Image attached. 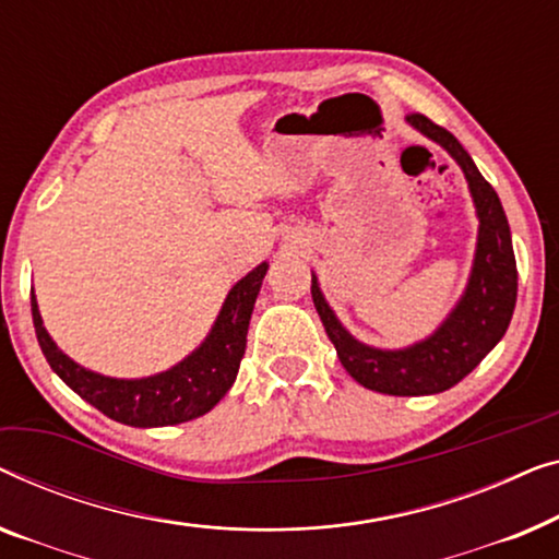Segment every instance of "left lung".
<instances>
[{"label": "left lung", "instance_id": "1", "mask_svg": "<svg viewBox=\"0 0 559 559\" xmlns=\"http://www.w3.org/2000/svg\"><path fill=\"white\" fill-rule=\"evenodd\" d=\"M407 123L418 129L423 136L433 139L459 162L476 204V255L461 301L428 340L405 349H377L357 342L342 326L336 313L329 309L317 276L311 273L313 306H317L321 324L336 347L344 369L361 388L400 397L436 395V392L451 390L453 384H459L507 334L516 304L512 233H509L499 194L481 177L474 159L451 131H445L443 126L433 123L423 114H411Z\"/></svg>", "mask_w": 559, "mask_h": 559}]
</instances>
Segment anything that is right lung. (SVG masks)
I'll return each instance as SVG.
<instances>
[{"instance_id":"right-lung-1","label":"right lung","mask_w":559,"mask_h":559,"mask_svg":"<svg viewBox=\"0 0 559 559\" xmlns=\"http://www.w3.org/2000/svg\"><path fill=\"white\" fill-rule=\"evenodd\" d=\"M269 273V263L240 278L227 294L215 326L190 357H185L167 372L141 377V380H116L91 372L70 359L58 344L50 340L43 326L37 298L33 294V324L37 342L52 367V372L78 392L85 403L98 407L111 420L133 428L177 426L210 413L238 377L240 359L246 355V336L250 313H253L258 290Z\"/></svg>"}]
</instances>
